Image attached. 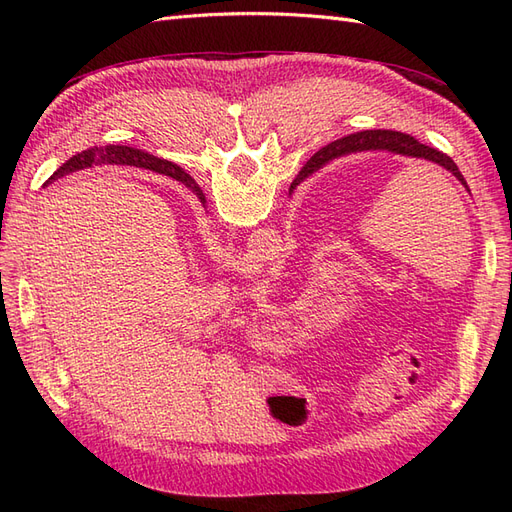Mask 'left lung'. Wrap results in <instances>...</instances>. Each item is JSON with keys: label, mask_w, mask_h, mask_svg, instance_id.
<instances>
[{"label": "left lung", "mask_w": 512, "mask_h": 512, "mask_svg": "<svg viewBox=\"0 0 512 512\" xmlns=\"http://www.w3.org/2000/svg\"><path fill=\"white\" fill-rule=\"evenodd\" d=\"M359 151H391V153H397V156H406V158H416V160L438 164L444 170H448V173H451L463 185V188L470 192L468 183H466V179H463V175L459 173L457 164L451 158H448L446 153L433 149V147H427L423 143H418L416 138H412L410 134L395 132V130H365V132H356V134L339 138V141L329 143L327 147H322L312 160L307 162V166H303L299 177L292 181V185L301 181V179H305V177H309L312 173H316V170L322 168L324 164H329V162L342 158V156H350V153H359ZM292 185H290V188H292ZM194 194L198 196L200 203H203V205L207 203L203 190L198 188V183H196Z\"/></svg>", "instance_id": "8db88e82"}]
</instances>
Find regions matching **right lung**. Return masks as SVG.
<instances>
[{
  "label": "right lung",
  "instance_id": "1",
  "mask_svg": "<svg viewBox=\"0 0 512 512\" xmlns=\"http://www.w3.org/2000/svg\"><path fill=\"white\" fill-rule=\"evenodd\" d=\"M102 164H121V166L149 168V170H156V173L173 177L175 181L183 183L185 188L192 190V192L196 190L194 179L188 173H185L183 168H179L177 164L168 162V160H160L156 156H149V153L143 151V149H134V147H126V145H106V147H94V149H87V151L76 153V156H72L68 162H64L55 170L49 181H55L59 177H66V175H72V173H79V170H85V168L102 166ZM49 181H46V183H49ZM301 181L294 183L292 190L297 188Z\"/></svg>",
  "mask_w": 512,
  "mask_h": 512
}]
</instances>
